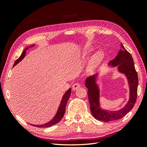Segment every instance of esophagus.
Returning a JSON list of instances; mask_svg holds the SVG:
<instances>
[{
  "label": "esophagus",
  "instance_id": "1",
  "mask_svg": "<svg viewBox=\"0 0 147 147\" xmlns=\"http://www.w3.org/2000/svg\"><path fill=\"white\" fill-rule=\"evenodd\" d=\"M80 85L79 83H74V84H73V86H72V88H73V90H76L78 88H79L80 87Z\"/></svg>",
  "mask_w": 147,
  "mask_h": 147
}]
</instances>
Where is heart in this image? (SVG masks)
<instances>
[{
	"instance_id": "obj_1",
	"label": "heart",
	"mask_w": 147,
	"mask_h": 147,
	"mask_svg": "<svg viewBox=\"0 0 147 147\" xmlns=\"http://www.w3.org/2000/svg\"><path fill=\"white\" fill-rule=\"evenodd\" d=\"M90 51H88L87 52H85V55H86V54H88L90 52ZM103 58V52L101 51H96L94 54L92 55V57L90 59V65L91 67H95L96 65L98 64L100 61H102V59Z\"/></svg>"
}]
</instances>
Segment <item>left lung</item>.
<instances>
[{
    "label": "left lung",
    "instance_id": "8db88e82",
    "mask_svg": "<svg viewBox=\"0 0 147 147\" xmlns=\"http://www.w3.org/2000/svg\"><path fill=\"white\" fill-rule=\"evenodd\" d=\"M120 50L115 59L109 65L117 67L119 73L126 76L129 88V98L127 104L118 111H109L102 109L100 103V88L96 83L99 73L87 78L85 86L88 89V96L92 114L96 119L103 122H110L120 119L131 110L137 97L138 78L131 55L121 44Z\"/></svg>",
    "mask_w": 147,
    "mask_h": 147
}]
</instances>
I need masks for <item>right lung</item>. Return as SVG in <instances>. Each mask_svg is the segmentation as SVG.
Segmentation results:
<instances>
[{
  "instance_id": "1",
  "label": "right lung",
  "mask_w": 147,
  "mask_h": 147,
  "mask_svg": "<svg viewBox=\"0 0 147 147\" xmlns=\"http://www.w3.org/2000/svg\"><path fill=\"white\" fill-rule=\"evenodd\" d=\"M35 45H30L28 47H27L25 49H24V51L22 52V54L21 55V56L20 57H19L16 61H15L14 64L13 65V67H14L16 65L18 64L19 62L20 61H21L24 58L26 55V52L28 49L29 48L35 46ZM71 88H69L65 93L64 94V95L62 96V98L61 99V104L60 105H59V107L57 109V113L55 114V116L53 117L52 119L48 123H47L45 124H41V125H36V124H32V125L34 126H36V127H49L53 125H55L57 123H58L59 121H61V120L62 119V118L63 117L64 113H65V106H66V104H67V102L68 100V99L69 98V96L71 95Z\"/></svg>"
}]
</instances>
